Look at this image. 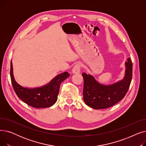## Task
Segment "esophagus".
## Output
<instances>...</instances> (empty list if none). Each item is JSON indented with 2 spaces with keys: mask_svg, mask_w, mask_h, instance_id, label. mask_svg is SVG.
Returning a JSON list of instances; mask_svg holds the SVG:
<instances>
[{
  "mask_svg": "<svg viewBox=\"0 0 146 146\" xmlns=\"http://www.w3.org/2000/svg\"><path fill=\"white\" fill-rule=\"evenodd\" d=\"M80 72V64L78 63L74 65L72 69V73L74 74H78Z\"/></svg>",
  "mask_w": 146,
  "mask_h": 146,
  "instance_id": "esophagus-1",
  "label": "esophagus"
}]
</instances>
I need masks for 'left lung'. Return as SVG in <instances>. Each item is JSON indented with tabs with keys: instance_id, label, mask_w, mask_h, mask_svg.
I'll list each match as a JSON object with an SVG mask.
<instances>
[{
	"instance_id": "1",
	"label": "left lung",
	"mask_w": 146,
	"mask_h": 146,
	"mask_svg": "<svg viewBox=\"0 0 146 146\" xmlns=\"http://www.w3.org/2000/svg\"><path fill=\"white\" fill-rule=\"evenodd\" d=\"M125 67L124 78L108 86L99 83L92 76L82 73L83 95L85 104L95 110L106 109L122 100L127 93L132 79L133 63L130 58L125 62Z\"/></svg>"
}]
</instances>
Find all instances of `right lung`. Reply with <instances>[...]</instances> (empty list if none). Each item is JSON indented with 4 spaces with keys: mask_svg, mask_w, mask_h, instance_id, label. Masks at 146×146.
Here are the masks:
<instances>
[{
    "mask_svg": "<svg viewBox=\"0 0 146 146\" xmlns=\"http://www.w3.org/2000/svg\"><path fill=\"white\" fill-rule=\"evenodd\" d=\"M10 75L13 88L18 97L31 106L42 108L50 107L56 102L60 84L70 76V74L64 72L56 76L47 85L35 89L25 88L15 80L12 61Z\"/></svg>",
    "mask_w": 146,
    "mask_h": 146,
    "instance_id": "add662e5",
    "label": "right lung"
}]
</instances>
